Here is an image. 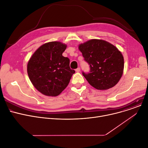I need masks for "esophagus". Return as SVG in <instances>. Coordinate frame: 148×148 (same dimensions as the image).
Here are the masks:
<instances>
[{
    "instance_id": "obj_1",
    "label": "esophagus",
    "mask_w": 148,
    "mask_h": 148,
    "mask_svg": "<svg viewBox=\"0 0 148 148\" xmlns=\"http://www.w3.org/2000/svg\"><path fill=\"white\" fill-rule=\"evenodd\" d=\"M75 71L76 72H79L80 71H81V69H80V67H78V68H77L76 70H75Z\"/></svg>"
}]
</instances>
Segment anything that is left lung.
Listing matches in <instances>:
<instances>
[{
  "label": "left lung",
  "mask_w": 148,
  "mask_h": 148,
  "mask_svg": "<svg viewBox=\"0 0 148 148\" xmlns=\"http://www.w3.org/2000/svg\"><path fill=\"white\" fill-rule=\"evenodd\" d=\"M79 49L90 65V72H82V75L91 86L103 90L118 82L124 62L122 54L114 45L103 40L91 39L81 43Z\"/></svg>",
  "instance_id": "left-lung-1"
}]
</instances>
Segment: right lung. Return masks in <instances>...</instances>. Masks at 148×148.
<instances>
[{"instance_id":"obj_1","label":"right lung","mask_w":148,"mask_h":148,"mask_svg":"<svg viewBox=\"0 0 148 148\" xmlns=\"http://www.w3.org/2000/svg\"><path fill=\"white\" fill-rule=\"evenodd\" d=\"M66 45L51 42L40 46L27 64L30 80L39 92L57 96L68 85L75 71L70 68V60L62 56Z\"/></svg>"}]
</instances>
